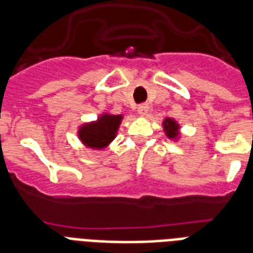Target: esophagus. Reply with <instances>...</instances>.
Masks as SVG:
<instances>
[{"instance_id":"esophagus-1","label":"esophagus","mask_w":253,"mask_h":253,"mask_svg":"<svg viewBox=\"0 0 253 253\" xmlns=\"http://www.w3.org/2000/svg\"><path fill=\"white\" fill-rule=\"evenodd\" d=\"M138 113L140 115H146L148 113V105L147 103H142L138 106Z\"/></svg>"}]
</instances>
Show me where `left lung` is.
<instances>
[{
  "mask_svg": "<svg viewBox=\"0 0 253 253\" xmlns=\"http://www.w3.org/2000/svg\"><path fill=\"white\" fill-rule=\"evenodd\" d=\"M163 126H164V130L167 132V136L169 139H176L178 136V125L176 123V121H173L170 118H167L164 122H163Z\"/></svg>",
  "mask_w": 253,
  "mask_h": 253,
  "instance_id": "8db88e82",
  "label": "left lung"
}]
</instances>
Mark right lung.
<instances>
[{
    "label": "right lung",
    "mask_w": 253,
    "mask_h": 253,
    "mask_svg": "<svg viewBox=\"0 0 253 253\" xmlns=\"http://www.w3.org/2000/svg\"><path fill=\"white\" fill-rule=\"evenodd\" d=\"M122 115L102 114L95 122L83 125L79 130V138L86 147L101 150L115 138Z\"/></svg>",
    "instance_id": "add662e5"
}]
</instances>
